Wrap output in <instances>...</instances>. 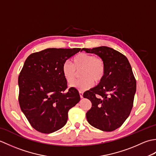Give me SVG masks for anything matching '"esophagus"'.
<instances>
[{
  "instance_id": "1",
  "label": "esophagus",
  "mask_w": 156,
  "mask_h": 156,
  "mask_svg": "<svg viewBox=\"0 0 156 156\" xmlns=\"http://www.w3.org/2000/svg\"><path fill=\"white\" fill-rule=\"evenodd\" d=\"M83 91H81V90H79V94H80V98H83Z\"/></svg>"
}]
</instances>
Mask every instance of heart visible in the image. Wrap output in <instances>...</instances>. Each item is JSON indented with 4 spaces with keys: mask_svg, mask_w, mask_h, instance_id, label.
Instances as JSON below:
<instances>
[{
    "mask_svg": "<svg viewBox=\"0 0 156 156\" xmlns=\"http://www.w3.org/2000/svg\"><path fill=\"white\" fill-rule=\"evenodd\" d=\"M80 72L81 79L74 82L72 87L80 90H86L96 83L100 82L104 78L106 71L105 63L101 58L81 53L73 59L72 64L66 62L62 66V74L68 84H72L76 80L77 72Z\"/></svg>",
    "mask_w": 156,
    "mask_h": 156,
    "instance_id": "obj_1",
    "label": "heart"
}]
</instances>
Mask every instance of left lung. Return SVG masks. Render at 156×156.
<instances>
[{"mask_svg":"<svg viewBox=\"0 0 156 156\" xmlns=\"http://www.w3.org/2000/svg\"><path fill=\"white\" fill-rule=\"evenodd\" d=\"M82 50L98 55L106 66L102 80L83 94L92 102L86 115L87 121L101 131H114L122 125L133 108L136 80L131 66L123 54L111 48L101 46Z\"/></svg>","mask_w":156,"mask_h":156,"instance_id":"obj_1","label":"left lung"}]
</instances>
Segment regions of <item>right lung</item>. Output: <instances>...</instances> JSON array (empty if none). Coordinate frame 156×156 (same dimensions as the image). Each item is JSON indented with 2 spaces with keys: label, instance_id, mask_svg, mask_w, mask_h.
Here are the masks:
<instances>
[{
  "label": "right lung",
  "instance_id": "right-lung-1",
  "mask_svg": "<svg viewBox=\"0 0 156 156\" xmlns=\"http://www.w3.org/2000/svg\"><path fill=\"white\" fill-rule=\"evenodd\" d=\"M80 48H48L28 56L18 78L22 112L35 130L51 133L64 127L68 112L80 101L78 90L62 74V66Z\"/></svg>",
  "mask_w": 156,
  "mask_h": 156
}]
</instances>
